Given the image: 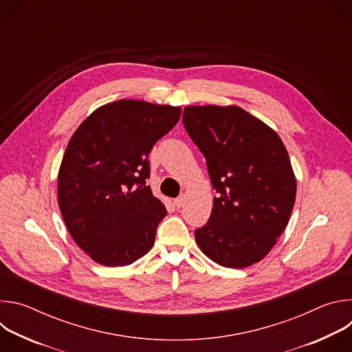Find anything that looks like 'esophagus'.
<instances>
[{
	"label": "esophagus",
	"instance_id": "esophagus-1",
	"mask_svg": "<svg viewBox=\"0 0 352 352\" xmlns=\"http://www.w3.org/2000/svg\"><path fill=\"white\" fill-rule=\"evenodd\" d=\"M184 202H185V195H179V196L174 200V205H175L177 208H181V206L184 205Z\"/></svg>",
	"mask_w": 352,
	"mask_h": 352
}]
</instances>
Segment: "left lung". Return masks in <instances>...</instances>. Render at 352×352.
<instances>
[{"mask_svg":"<svg viewBox=\"0 0 352 352\" xmlns=\"http://www.w3.org/2000/svg\"><path fill=\"white\" fill-rule=\"evenodd\" d=\"M182 122L217 193L195 239L220 266H252L270 252L295 204L287 148L270 126L236 106L185 107Z\"/></svg>","mask_w":352,"mask_h":352,"instance_id":"1","label":"left lung"}]
</instances>
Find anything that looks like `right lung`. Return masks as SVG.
Wrapping results in <instances>:
<instances>
[{
	"mask_svg": "<svg viewBox=\"0 0 352 352\" xmlns=\"http://www.w3.org/2000/svg\"><path fill=\"white\" fill-rule=\"evenodd\" d=\"M181 109L118 100L72 135L58 173V205L78 246L97 263L126 266L152 249L164 205L146 184L148 153Z\"/></svg>",
	"mask_w": 352,
	"mask_h": 352,
	"instance_id": "add662e5",
	"label": "right lung"
}]
</instances>
